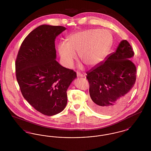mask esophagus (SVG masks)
I'll list each match as a JSON object with an SVG mask.
<instances>
[{"mask_svg":"<svg viewBox=\"0 0 151 151\" xmlns=\"http://www.w3.org/2000/svg\"><path fill=\"white\" fill-rule=\"evenodd\" d=\"M77 76L78 77H83L84 76L82 75V74H80V73H77Z\"/></svg>","mask_w":151,"mask_h":151,"instance_id":"1","label":"esophagus"}]
</instances>
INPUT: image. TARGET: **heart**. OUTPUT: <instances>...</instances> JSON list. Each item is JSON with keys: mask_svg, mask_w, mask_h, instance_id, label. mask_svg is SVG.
<instances>
[{"mask_svg": "<svg viewBox=\"0 0 151 151\" xmlns=\"http://www.w3.org/2000/svg\"><path fill=\"white\" fill-rule=\"evenodd\" d=\"M111 43L106 30L91 29L78 32L68 36L67 42L58 44V50L65 67L70 68L79 53L81 61L88 67H94L104 59Z\"/></svg>", "mask_w": 151, "mask_h": 151, "instance_id": "obj_1", "label": "heart"}]
</instances>
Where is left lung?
<instances>
[{
  "label": "left lung",
  "mask_w": 151,
  "mask_h": 151,
  "mask_svg": "<svg viewBox=\"0 0 151 151\" xmlns=\"http://www.w3.org/2000/svg\"><path fill=\"white\" fill-rule=\"evenodd\" d=\"M134 55L128 41L122 40L116 50L86 72L89 84V106L97 113L110 114L120 109L136 81L137 68L130 60Z\"/></svg>",
  "instance_id": "1"
}]
</instances>
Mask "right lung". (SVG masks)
<instances>
[{"instance_id":"1","label":"right lung","mask_w":151,"mask_h":151,"mask_svg":"<svg viewBox=\"0 0 151 151\" xmlns=\"http://www.w3.org/2000/svg\"><path fill=\"white\" fill-rule=\"evenodd\" d=\"M66 28L42 25L22 42L16 60V76L24 99L36 110L52 116L64 110L67 90L76 73L55 60L56 37Z\"/></svg>"}]
</instances>
